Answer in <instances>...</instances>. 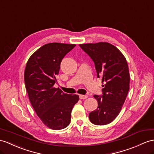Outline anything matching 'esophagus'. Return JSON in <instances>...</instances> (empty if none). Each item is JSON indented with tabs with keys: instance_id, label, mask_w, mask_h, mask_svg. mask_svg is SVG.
Instances as JSON below:
<instances>
[{
	"instance_id": "obj_1",
	"label": "esophagus",
	"mask_w": 154,
	"mask_h": 154,
	"mask_svg": "<svg viewBox=\"0 0 154 154\" xmlns=\"http://www.w3.org/2000/svg\"><path fill=\"white\" fill-rule=\"evenodd\" d=\"M88 95H80V99H88Z\"/></svg>"
}]
</instances>
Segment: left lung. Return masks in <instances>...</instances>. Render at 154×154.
Returning a JSON list of instances; mask_svg holds the SVG:
<instances>
[{
	"instance_id": "8db88e82",
	"label": "left lung",
	"mask_w": 154,
	"mask_h": 154,
	"mask_svg": "<svg viewBox=\"0 0 154 154\" xmlns=\"http://www.w3.org/2000/svg\"><path fill=\"white\" fill-rule=\"evenodd\" d=\"M95 63L97 77L102 78L103 94L95 95L98 107L90 112L89 120L97 125L108 124L120 112L129 90L130 76L125 56L110 43L80 44Z\"/></svg>"
}]
</instances>
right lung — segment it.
I'll use <instances>...</instances> for the list:
<instances>
[{
    "label": "right lung",
    "mask_w": 154,
    "mask_h": 154,
    "mask_svg": "<svg viewBox=\"0 0 154 154\" xmlns=\"http://www.w3.org/2000/svg\"><path fill=\"white\" fill-rule=\"evenodd\" d=\"M76 44L49 43L29 57L24 80L29 99L44 124L54 130L65 129L70 122L71 112L79 100L54 87L63 58Z\"/></svg>",
    "instance_id": "right-lung-1"
}]
</instances>
